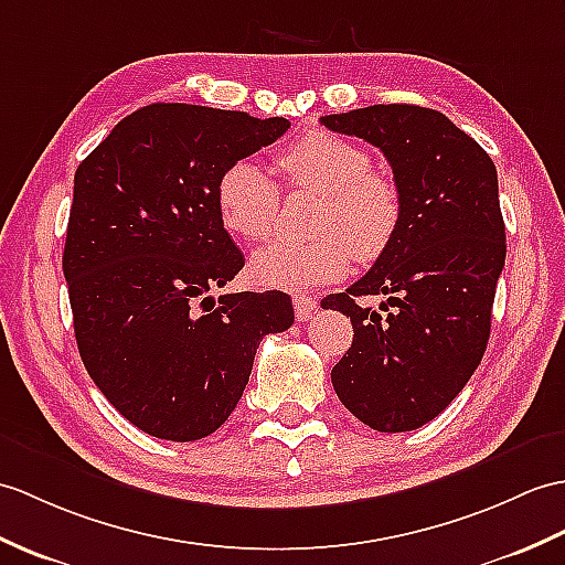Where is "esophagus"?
<instances>
[{
  "mask_svg": "<svg viewBox=\"0 0 565 565\" xmlns=\"http://www.w3.org/2000/svg\"><path fill=\"white\" fill-rule=\"evenodd\" d=\"M294 310H296V320L306 322L308 318H312V312L318 310V300L306 294H296L294 296Z\"/></svg>",
  "mask_w": 565,
  "mask_h": 565,
  "instance_id": "1",
  "label": "esophagus"
}]
</instances>
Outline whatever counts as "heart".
Returning a JSON list of instances; mask_svg holds the SVG:
<instances>
[{
	"label": "heart",
	"mask_w": 565,
	"mask_h": 565,
	"mask_svg": "<svg viewBox=\"0 0 565 565\" xmlns=\"http://www.w3.org/2000/svg\"><path fill=\"white\" fill-rule=\"evenodd\" d=\"M284 188L322 196L312 218L315 238L257 250L247 265L259 288L300 291L347 277L351 255L373 262L395 241L404 202L387 175L375 173L359 143L330 132H308L277 153ZM281 206L279 185L253 161H235L216 182L223 228L247 243L267 241Z\"/></svg>",
	"instance_id": "heart-1"
}]
</instances>
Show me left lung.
<instances>
[{
	"label": "left lung",
	"instance_id": "obj_1",
	"mask_svg": "<svg viewBox=\"0 0 565 565\" xmlns=\"http://www.w3.org/2000/svg\"><path fill=\"white\" fill-rule=\"evenodd\" d=\"M320 122L383 151L404 202L402 226L373 269L322 300L353 324L332 385L365 426L414 430L460 395L489 344L505 265L495 166L460 127L422 105H371ZM363 295H383L384 312L363 309Z\"/></svg>",
	"mask_w": 565,
	"mask_h": 565
}]
</instances>
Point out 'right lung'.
Instances as JSON below:
<instances>
[{
    "label": "right lung",
    "instance_id": "1",
    "mask_svg": "<svg viewBox=\"0 0 565 565\" xmlns=\"http://www.w3.org/2000/svg\"><path fill=\"white\" fill-rule=\"evenodd\" d=\"M288 127L153 103L76 168L62 255L76 347L105 399L153 438L214 433L243 397L262 337L294 324L281 291L209 296L245 265L218 218L216 182Z\"/></svg>",
    "mask_w": 565,
    "mask_h": 565
}]
</instances>
